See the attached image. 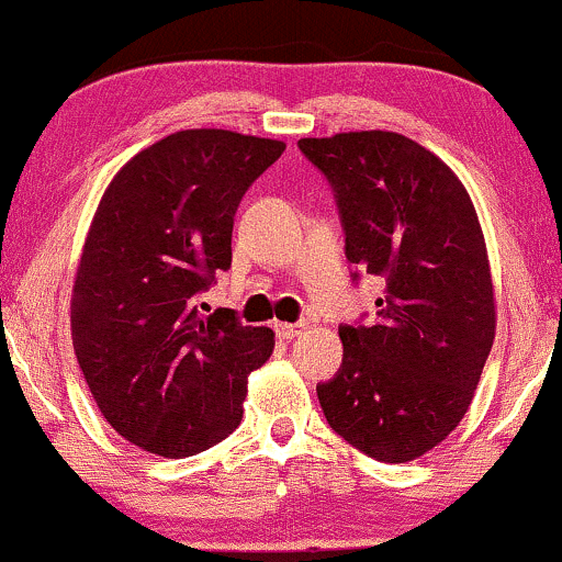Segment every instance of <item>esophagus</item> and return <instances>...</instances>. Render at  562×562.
I'll list each match as a JSON object with an SVG mask.
<instances>
[{
	"mask_svg": "<svg viewBox=\"0 0 562 562\" xmlns=\"http://www.w3.org/2000/svg\"><path fill=\"white\" fill-rule=\"evenodd\" d=\"M306 330V325H290V322H274V333H277V338H282V340H293V338H299V335Z\"/></svg>",
	"mask_w": 562,
	"mask_h": 562,
	"instance_id": "34e87169",
	"label": "esophagus"
}]
</instances>
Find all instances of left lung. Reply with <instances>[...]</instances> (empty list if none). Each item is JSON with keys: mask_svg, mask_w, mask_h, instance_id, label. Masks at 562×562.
Returning a JSON list of instances; mask_svg holds the SVG:
<instances>
[{"mask_svg": "<svg viewBox=\"0 0 562 562\" xmlns=\"http://www.w3.org/2000/svg\"><path fill=\"white\" fill-rule=\"evenodd\" d=\"M338 198L346 259L383 280L375 325L340 327L344 364L317 385L327 423L380 462H412L465 417L492 351L486 240L465 184L396 132L299 139Z\"/></svg>", "mask_w": 562, "mask_h": 562, "instance_id": "1", "label": "left lung"}]
</instances>
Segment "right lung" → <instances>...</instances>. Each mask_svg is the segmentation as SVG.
<instances>
[{"label": "right lung", "instance_id": "obj_1", "mask_svg": "<svg viewBox=\"0 0 562 562\" xmlns=\"http://www.w3.org/2000/svg\"><path fill=\"white\" fill-rule=\"evenodd\" d=\"M285 142L184 128L139 150L102 192L70 293V335L97 406L134 447L182 460L243 420L269 327L203 317L195 295L232 263V224Z\"/></svg>", "mask_w": 562, "mask_h": 562}]
</instances>
